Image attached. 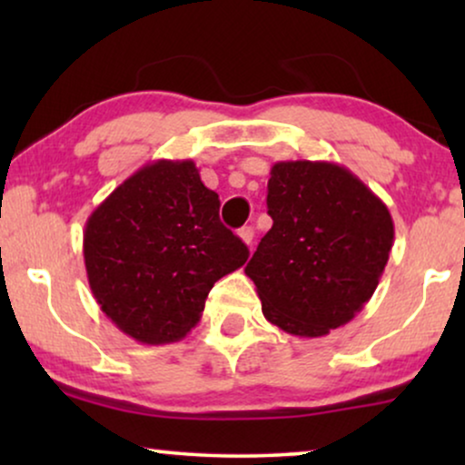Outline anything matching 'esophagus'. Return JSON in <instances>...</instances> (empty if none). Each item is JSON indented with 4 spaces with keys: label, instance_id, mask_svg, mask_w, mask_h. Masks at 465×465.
Here are the masks:
<instances>
[{
    "label": "esophagus",
    "instance_id": "1",
    "mask_svg": "<svg viewBox=\"0 0 465 465\" xmlns=\"http://www.w3.org/2000/svg\"><path fill=\"white\" fill-rule=\"evenodd\" d=\"M239 237H241V241H243V243H247L252 247V243H253V228L252 226H243L239 231Z\"/></svg>",
    "mask_w": 465,
    "mask_h": 465
}]
</instances>
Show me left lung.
Here are the masks:
<instances>
[{
    "label": "left lung",
    "mask_w": 465,
    "mask_h": 465,
    "mask_svg": "<svg viewBox=\"0 0 465 465\" xmlns=\"http://www.w3.org/2000/svg\"><path fill=\"white\" fill-rule=\"evenodd\" d=\"M266 205L272 228L245 266L264 317L304 339L345 326L390 260V209L358 175L326 161L272 164Z\"/></svg>",
    "instance_id": "8db88e82"
}]
</instances>
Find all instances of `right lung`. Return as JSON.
<instances>
[{
  "label": "right lung",
  "mask_w": 465,
  "mask_h": 465,
  "mask_svg": "<svg viewBox=\"0 0 465 465\" xmlns=\"http://www.w3.org/2000/svg\"><path fill=\"white\" fill-rule=\"evenodd\" d=\"M82 245L94 301L143 345L182 341L213 283L250 256L193 161H154L126 177L86 220Z\"/></svg>",
  "instance_id": "1"
}]
</instances>
